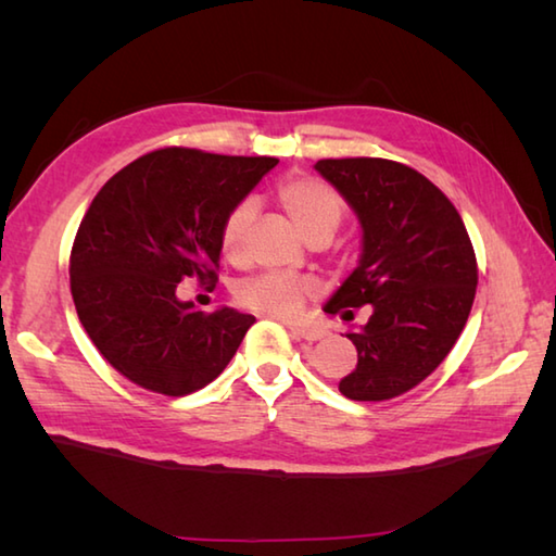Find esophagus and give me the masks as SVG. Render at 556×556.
<instances>
[{
	"label": "esophagus",
	"mask_w": 556,
	"mask_h": 556,
	"mask_svg": "<svg viewBox=\"0 0 556 556\" xmlns=\"http://www.w3.org/2000/svg\"><path fill=\"white\" fill-rule=\"evenodd\" d=\"M289 329H291V334L296 337V339H303V341H317V339H323L327 332L325 329H320V327H303V325H289Z\"/></svg>",
	"instance_id": "esophagus-1"
}]
</instances>
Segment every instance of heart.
I'll return each instance as SVG.
<instances>
[{"label":"heart","instance_id":"heart-1","mask_svg":"<svg viewBox=\"0 0 556 556\" xmlns=\"http://www.w3.org/2000/svg\"><path fill=\"white\" fill-rule=\"evenodd\" d=\"M275 198L289 219L303 231L305 239H313L317 233L332 236L346 212L344 198L339 195L337 188L305 174H291L287 179H281L275 188ZM251 217L253 205L248 200L231 205L227 215L222 217L219 251L229 263H239L243 257L245 231ZM313 291L315 281L308 277L265 271V275L241 281L239 289H236V301H239L241 308L289 320V317H296L303 311Z\"/></svg>","mask_w":556,"mask_h":556}]
</instances>
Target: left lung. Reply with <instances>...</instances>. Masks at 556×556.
<instances>
[{"mask_svg":"<svg viewBox=\"0 0 556 556\" xmlns=\"http://www.w3.org/2000/svg\"><path fill=\"white\" fill-rule=\"evenodd\" d=\"M325 179L346 198L363 227L358 267L325 313L370 320L349 332L356 370L339 382L353 401L406 394L434 372L473 308L478 263L464 219L440 188L416 169L382 157L320 160Z\"/></svg>","mask_w":556,"mask_h":556,"instance_id":"obj_1","label":"left lung"}]
</instances>
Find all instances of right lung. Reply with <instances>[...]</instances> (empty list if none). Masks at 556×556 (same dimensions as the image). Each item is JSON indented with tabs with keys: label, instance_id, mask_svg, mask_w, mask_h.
<instances>
[{
	"label": "right lung",
	"instance_id": "obj_1",
	"mask_svg": "<svg viewBox=\"0 0 556 556\" xmlns=\"http://www.w3.org/2000/svg\"><path fill=\"white\" fill-rule=\"evenodd\" d=\"M277 162L162 148L92 198L71 248V296L90 341L126 380L186 396L227 368L255 317L198 311L176 299V285H217L222 217Z\"/></svg>",
	"mask_w": 556,
	"mask_h": 556
}]
</instances>
